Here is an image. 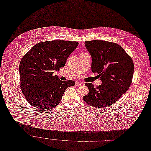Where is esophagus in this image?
I'll list each match as a JSON object with an SVG mask.
<instances>
[{"instance_id":"obj_1","label":"esophagus","mask_w":151,"mask_h":151,"mask_svg":"<svg viewBox=\"0 0 151 151\" xmlns=\"http://www.w3.org/2000/svg\"><path fill=\"white\" fill-rule=\"evenodd\" d=\"M76 85L77 86H81L83 85V83H80V82H76Z\"/></svg>"}]
</instances>
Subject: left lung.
<instances>
[{
  "instance_id": "left-lung-1",
  "label": "left lung",
  "mask_w": 151,
  "mask_h": 151,
  "mask_svg": "<svg viewBox=\"0 0 151 151\" xmlns=\"http://www.w3.org/2000/svg\"><path fill=\"white\" fill-rule=\"evenodd\" d=\"M84 45L92 57V71L99 74L102 84L95 87L92 83H86L89 92L83 99L94 107L109 106L130 87L134 73L133 60L116 43L92 40Z\"/></svg>"
}]
</instances>
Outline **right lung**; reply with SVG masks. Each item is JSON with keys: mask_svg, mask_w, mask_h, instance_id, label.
I'll use <instances>...</instances> for the list:
<instances>
[{"mask_svg": "<svg viewBox=\"0 0 151 151\" xmlns=\"http://www.w3.org/2000/svg\"><path fill=\"white\" fill-rule=\"evenodd\" d=\"M78 45L77 42L62 40L40 42L22 58L19 67L20 87L30 104L50 110L59 104L65 90L75 84L73 80L61 81L53 73L64 67Z\"/></svg>", "mask_w": 151, "mask_h": 151, "instance_id": "right-lung-1", "label": "right lung"}]
</instances>
